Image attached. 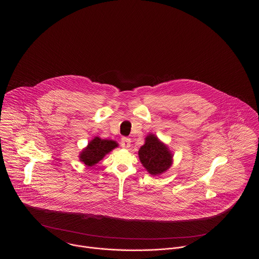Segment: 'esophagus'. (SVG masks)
Here are the masks:
<instances>
[{"label":"esophagus","mask_w":259,"mask_h":259,"mask_svg":"<svg viewBox=\"0 0 259 259\" xmlns=\"http://www.w3.org/2000/svg\"><path fill=\"white\" fill-rule=\"evenodd\" d=\"M120 144H121L122 148H129L131 147V140L129 138H122Z\"/></svg>","instance_id":"1"}]
</instances>
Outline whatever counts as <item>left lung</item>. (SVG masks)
I'll return each instance as SVG.
<instances>
[{
    "label": "left lung",
    "mask_w": 259,
    "mask_h": 259,
    "mask_svg": "<svg viewBox=\"0 0 259 259\" xmlns=\"http://www.w3.org/2000/svg\"><path fill=\"white\" fill-rule=\"evenodd\" d=\"M139 159L151 176H159L168 171L172 165V151L166 144L150 133L145 139V144L139 149Z\"/></svg>",
    "instance_id": "8db88e82"
}]
</instances>
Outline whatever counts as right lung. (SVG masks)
Wrapping results in <instances>:
<instances>
[{
	"label": "right lung",
	"instance_id": "obj_1",
	"mask_svg": "<svg viewBox=\"0 0 259 259\" xmlns=\"http://www.w3.org/2000/svg\"><path fill=\"white\" fill-rule=\"evenodd\" d=\"M118 147V144L112 140L101 139L94 137L87 146L79 152V160L87 167H92L102 160L112 149Z\"/></svg>",
	"mask_w": 259,
	"mask_h": 259
}]
</instances>
